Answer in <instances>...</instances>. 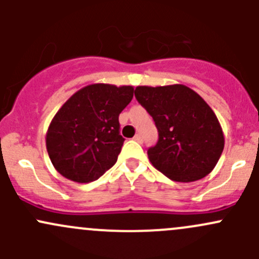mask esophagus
Masks as SVG:
<instances>
[{"instance_id": "esophagus-1", "label": "esophagus", "mask_w": 259, "mask_h": 259, "mask_svg": "<svg viewBox=\"0 0 259 259\" xmlns=\"http://www.w3.org/2000/svg\"><path fill=\"white\" fill-rule=\"evenodd\" d=\"M134 140H137V142H142L143 140V137H142V134H137L134 137Z\"/></svg>"}]
</instances>
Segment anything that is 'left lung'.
Segmentation results:
<instances>
[{
	"mask_svg": "<svg viewBox=\"0 0 259 259\" xmlns=\"http://www.w3.org/2000/svg\"><path fill=\"white\" fill-rule=\"evenodd\" d=\"M135 98L154 119L159 133L148 156L155 169L174 182L204 178L224 148L221 124L210 106L185 85L138 86Z\"/></svg>",
	"mask_w": 259,
	"mask_h": 259,
	"instance_id": "1",
	"label": "left lung"
}]
</instances>
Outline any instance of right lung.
Returning <instances> with one entry per match:
<instances>
[{"mask_svg": "<svg viewBox=\"0 0 259 259\" xmlns=\"http://www.w3.org/2000/svg\"><path fill=\"white\" fill-rule=\"evenodd\" d=\"M133 96V86L93 83L59 109L46 133V149L62 177L90 183L116 163L125 140L119 132V114Z\"/></svg>", "mask_w": 259, "mask_h": 259, "instance_id": "1", "label": "right lung"}]
</instances>
